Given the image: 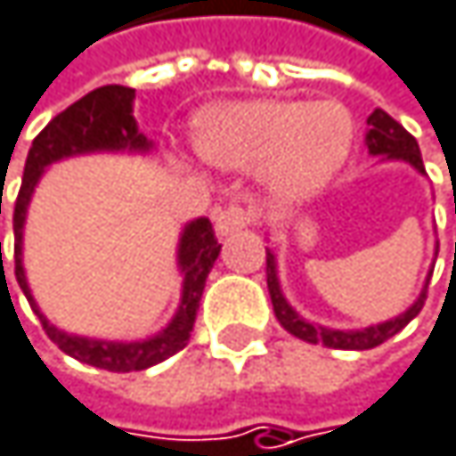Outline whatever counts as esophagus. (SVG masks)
Instances as JSON below:
<instances>
[{
	"mask_svg": "<svg viewBox=\"0 0 456 456\" xmlns=\"http://www.w3.org/2000/svg\"><path fill=\"white\" fill-rule=\"evenodd\" d=\"M249 223V212L241 207H225L215 215V231L217 236H231L236 231H241Z\"/></svg>",
	"mask_w": 456,
	"mask_h": 456,
	"instance_id": "esophagus-1",
	"label": "esophagus"
}]
</instances>
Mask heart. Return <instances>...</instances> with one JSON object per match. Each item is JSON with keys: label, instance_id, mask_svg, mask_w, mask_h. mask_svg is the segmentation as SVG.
Here are the masks:
<instances>
[{"label": "heart", "instance_id": "b5f03b06", "mask_svg": "<svg viewBox=\"0 0 456 456\" xmlns=\"http://www.w3.org/2000/svg\"><path fill=\"white\" fill-rule=\"evenodd\" d=\"M354 120L338 102L249 99L207 107L196 120V147L220 168L260 166L265 191L281 204L322 193L344 168Z\"/></svg>", "mask_w": 456, "mask_h": 456}]
</instances>
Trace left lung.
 <instances>
[{
    "mask_svg": "<svg viewBox=\"0 0 456 456\" xmlns=\"http://www.w3.org/2000/svg\"><path fill=\"white\" fill-rule=\"evenodd\" d=\"M365 147L368 155L379 158V160H403L409 166H414L419 175H425V163H422V152L417 139L397 123L392 120L384 110H373L368 118V131H365ZM456 212V207H454ZM438 255V247H436ZM433 268L425 276L422 284V293L417 296V301L401 312L397 317H389L384 322L368 325V328H328L320 322H312L306 317H301L290 301L284 298L281 293V284H279V268H276V252L265 247V281H268V296L273 304V314L279 320V325L288 330L290 336L306 341V344H322L328 349H352V352H362V349H373L379 344H384L387 338H392L395 333H401L425 306L428 298V284H430Z\"/></svg>",
    "mask_w": 456,
    "mask_h": 456,
    "instance_id": "left-lung-1",
    "label": "left lung"
}]
</instances>
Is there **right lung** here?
I'll list each match as a JSON object with an SVG mask.
<instances>
[{
	"instance_id": "add662e5",
	"label": "right lung",
	"mask_w": 456,
	"mask_h": 456,
	"mask_svg": "<svg viewBox=\"0 0 456 456\" xmlns=\"http://www.w3.org/2000/svg\"><path fill=\"white\" fill-rule=\"evenodd\" d=\"M134 96H136L134 88L104 86V88L86 94L80 102L67 107L61 115H55L31 142V150H28L26 166H23L20 193H18L15 212H12L15 279L20 284L23 296L28 298L34 314L39 317L47 338L53 344H59V349L67 352L69 357H75L86 365H94V368L115 370V373L144 370L150 365L163 362L166 357L177 354L180 349H185L191 330H193V322H196V312L201 304L207 276H209V271L220 255V244L215 239L212 223L207 217H196L183 228L180 244H177V268L183 273L180 306L163 330H158L147 338H136V341H107V338L77 336V333H67L61 328H55L42 314V309L37 306L31 288H28L26 268H23V228H26L31 196H34V191H37V185H39V180L47 172L50 163H59V160L75 158V155H91V152L147 155L152 150V142L136 126Z\"/></svg>"
}]
</instances>
